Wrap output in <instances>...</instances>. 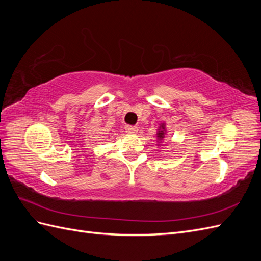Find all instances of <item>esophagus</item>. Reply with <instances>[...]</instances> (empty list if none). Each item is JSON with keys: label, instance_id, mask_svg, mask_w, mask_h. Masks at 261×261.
<instances>
[{"label": "esophagus", "instance_id": "obj_1", "mask_svg": "<svg viewBox=\"0 0 261 261\" xmlns=\"http://www.w3.org/2000/svg\"><path fill=\"white\" fill-rule=\"evenodd\" d=\"M125 132L128 134H135L138 132V127L136 126H132V125H126L125 126Z\"/></svg>", "mask_w": 261, "mask_h": 261}]
</instances>
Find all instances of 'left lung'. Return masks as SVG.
<instances>
[{
  "instance_id": "8db88e82",
  "label": "left lung",
  "mask_w": 261,
  "mask_h": 261,
  "mask_svg": "<svg viewBox=\"0 0 261 261\" xmlns=\"http://www.w3.org/2000/svg\"><path fill=\"white\" fill-rule=\"evenodd\" d=\"M164 125L162 124V126L160 127V129H159V132H158L156 134H158V139H163L164 138Z\"/></svg>"
}]
</instances>
